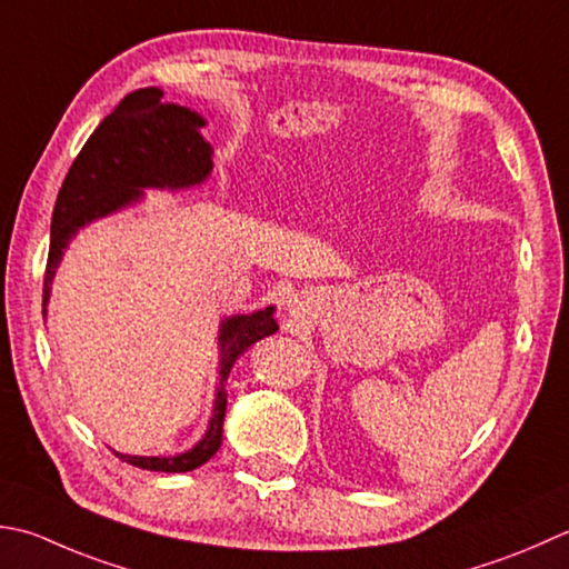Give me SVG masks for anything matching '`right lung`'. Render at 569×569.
<instances>
[{"label": "right lung", "mask_w": 569, "mask_h": 569, "mask_svg": "<svg viewBox=\"0 0 569 569\" xmlns=\"http://www.w3.org/2000/svg\"><path fill=\"white\" fill-rule=\"evenodd\" d=\"M160 88H140L116 106L113 113L86 140L69 174L56 197L51 217V249L43 273V316H47L51 281L59 269L63 249L76 231L138 202L142 189H182L202 184L211 172V144L199 136L204 118L184 106L162 103ZM278 330L273 306L251 316H231L219 328V387L207 433L192 449L177 456H130L118 453L122 461L144 471L184 473L199 469L221 447L227 415L224 382L233 362L256 340Z\"/></svg>", "instance_id": "add662e5"}]
</instances>
